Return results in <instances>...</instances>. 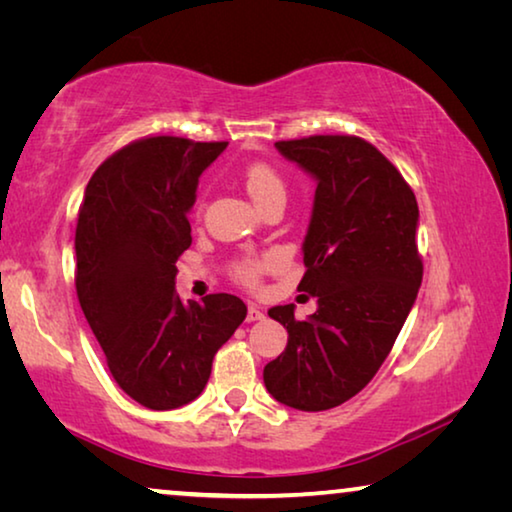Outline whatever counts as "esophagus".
<instances>
[{"instance_id":"34e87169","label":"esophagus","mask_w":512,"mask_h":512,"mask_svg":"<svg viewBox=\"0 0 512 512\" xmlns=\"http://www.w3.org/2000/svg\"><path fill=\"white\" fill-rule=\"evenodd\" d=\"M266 316H264V311L259 309L257 305H248V316H246V320L248 323H255V320H264Z\"/></svg>"}]
</instances>
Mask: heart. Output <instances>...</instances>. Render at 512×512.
I'll return each instance as SVG.
<instances>
[{
	"instance_id": "obj_1",
	"label": "heart",
	"mask_w": 512,
	"mask_h": 512,
	"mask_svg": "<svg viewBox=\"0 0 512 512\" xmlns=\"http://www.w3.org/2000/svg\"><path fill=\"white\" fill-rule=\"evenodd\" d=\"M241 178H244L246 192L250 194V198H253L257 205H264L266 201H271V198H275V196L287 194V187H284L282 176L268 162L246 164ZM275 262H277L275 257L241 259V262L235 264V271L232 273H235V277L241 284H246V287H255V284L259 282V275L268 271L271 266H275Z\"/></svg>"
}]
</instances>
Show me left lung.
<instances>
[{"mask_svg":"<svg viewBox=\"0 0 512 512\" xmlns=\"http://www.w3.org/2000/svg\"><path fill=\"white\" fill-rule=\"evenodd\" d=\"M275 149L316 180L298 289L318 309L307 320H296L293 305L268 309L289 341L266 363L264 384L291 409L327 411L377 375L418 298V201L361 137L311 135Z\"/></svg>","mask_w":512,"mask_h":512,"instance_id":"8db88e82","label":"left lung"}]
</instances>
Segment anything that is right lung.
<instances>
[{"mask_svg": "<svg viewBox=\"0 0 512 512\" xmlns=\"http://www.w3.org/2000/svg\"><path fill=\"white\" fill-rule=\"evenodd\" d=\"M228 142L158 135L126 144L92 173L76 223V296L121 391L146 409L185 406L216 350L244 323V300L183 302L176 262L201 173Z\"/></svg>", "mask_w": 512, "mask_h": 512, "instance_id": "obj_1", "label": "right lung"}]
</instances>
